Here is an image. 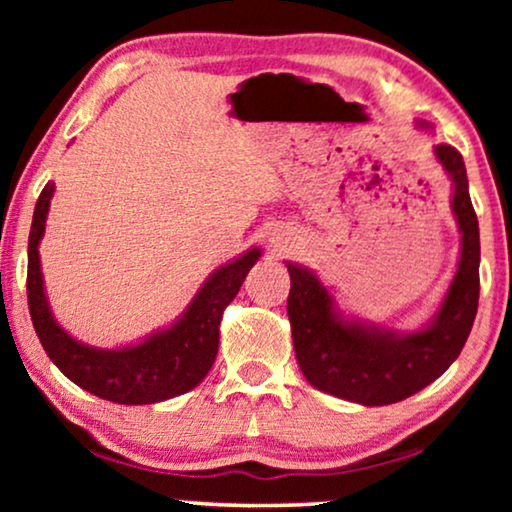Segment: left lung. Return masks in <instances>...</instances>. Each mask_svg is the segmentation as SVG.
Listing matches in <instances>:
<instances>
[{"mask_svg": "<svg viewBox=\"0 0 512 512\" xmlns=\"http://www.w3.org/2000/svg\"><path fill=\"white\" fill-rule=\"evenodd\" d=\"M436 156L454 186L452 212L461 230V258L443 307L422 331L396 335L345 321L333 312L331 293L310 270L286 263L293 349L307 382L319 391L361 405L398 403L443 375L466 345L480 298L478 216L461 153L438 144Z\"/></svg>", "mask_w": 512, "mask_h": 512, "instance_id": "left-lung-1", "label": "left lung"}]
</instances>
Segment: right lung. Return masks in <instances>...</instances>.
<instances>
[{"label":"right lung","mask_w":512,"mask_h":512,"mask_svg":"<svg viewBox=\"0 0 512 512\" xmlns=\"http://www.w3.org/2000/svg\"><path fill=\"white\" fill-rule=\"evenodd\" d=\"M55 184L48 181L32 216L27 242V305L41 347L48 359L74 384L104 401L121 405H149L186 394L205 380L219 352L221 314L258 261L261 251L251 249L237 261L223 265L207 279L198 296L172 328L125 349H95L76 342L55 324L44 296L39 268V240Z\"/></svg>","instance_id":"right-lung-1"}]
</instances>
